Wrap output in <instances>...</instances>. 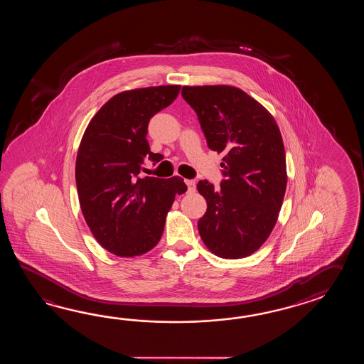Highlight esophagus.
Segmentation results:
<instances>
[{
  "label": "esophagus",
  "instance_id": "esophagus-1",
  "mask_svg": "<svg viewBox=\"0 0 364 364\" xmlns=\"http://www.w3.org/2000/svg\"><path fill=\"white\" fill-rule=\"evenodd\" d=\"M186 185L188 187V190L190 191H195V187H196V183H195V181L193 179H186L185 181Z\"/></svg>",
  "mask_w": 364,
  "mask_h": 364
}]
</instances>
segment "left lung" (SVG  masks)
Listing matches in <instances>:
<instances>
[{
	"label": "left lung",
	"instance_id": "1",
	"mask_svg": "<svg viewBox=\"0 0 364 364\" xmlns=\"http://www.w3.org/2000/svg\"><path fill=\"white\" fill-rule=\"evenodd\" d=\"M208 147L223 154L220 188L199 181L207 212L201 240L223 259L252 255L268 240L287 191V157L276 119L254 97L232 85H183Z\"/></svg>",
	"mask_w": 364,
	"mask_h": 364
}]
</instances>
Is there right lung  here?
Segmentation results:
<instances>
[{
	"mask_svg": "<svg viewBox=\"0 0 364 364\" xmlns=\"http://www.w3.org/2000/svg\"><path fill=\"white\" fill-rule=\"evenodd\" d=\"M181 85H157L117 93L92 117L80 140L75 181L82 213L93 237L113 255L147 254L163 235L183 179L140 178L146 160L163 156L149 149L148 122L169 107Z\"/></svg>",
	"mask_w": 364,
	"mask_h": 364,
	"instance_id": "obj_1",
	"label": "right lung"
}]
</instances>
